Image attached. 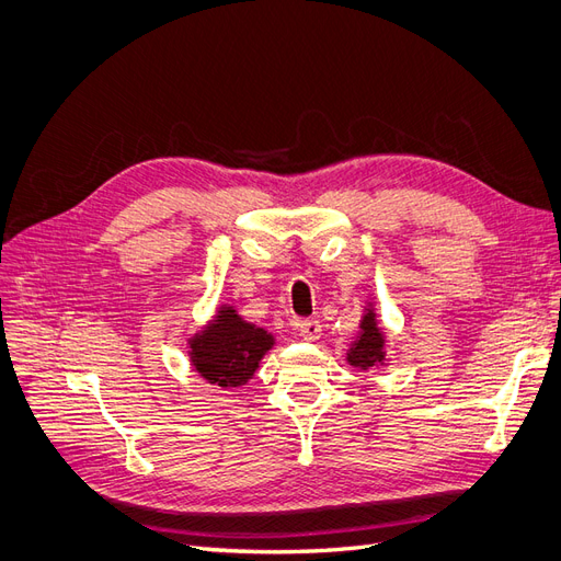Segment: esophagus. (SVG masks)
I'll return each instance as SVG.
<instances>
[{
    "label": "esophagus",
    "instance_id": "1",
    "mask_svg": "<svg viewBox=\"0 0 561 561\" xmlns=\"http://www.w3.org/2000/svg\"><path fill=\"white\" fill-rule=\"evenodd\" d=\"M293 329L295 333H299L301 339L306 341H318L320 339V331H322V324L318 320H293Z\"/></svg>",
    "mask_w": 561,
    "mask_h": 561
}]
</instances>
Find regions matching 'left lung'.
<instances>
[{
	"label": "left lung",
	"instance_id": "left-lung-1",
	"mask_svg": "<svg viewBox=\"0 0 561 561\" xmlns=\"http://www.w3.org/2000/svg\"><path fill=\"white\" fill-rule=\"evenodd\" d=\"M347 362L362 370L375 368L385 362V335L377 329L373 310L366 312V318L362 322V333H358V339L354 341L347 354Z\"/></svg>",
	"mask_w": 561,
	"mask_h": 561
}]
</instances>
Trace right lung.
<instances>
[{
    "label": "right lung",
    "mask_w": 561,
    "mask_h": 561,
    "mask_svg": "<svg viewBox=\"0 0 561 561\" xmlns=\"http://www.w3.org/2000/svg\"><path fill=\"white\" fill-rule=\"evenodd\" d=\"M272 345V333L243 322L234 308H222L218 318L191 341V358L207 382L241 387L253 377L260 358Z\"/></svg>",
    "instance_id": "1"
}]
</instances>
